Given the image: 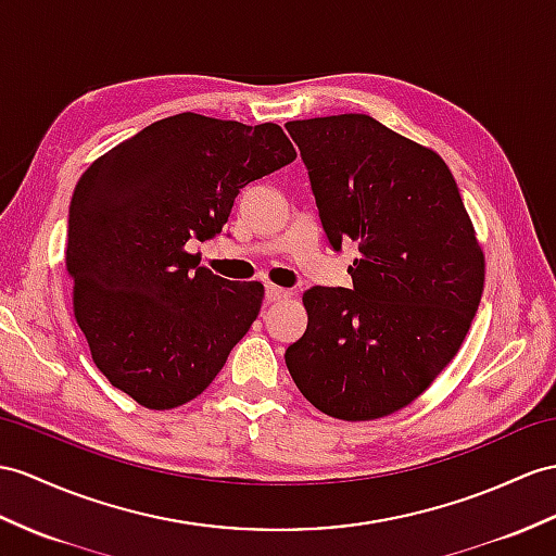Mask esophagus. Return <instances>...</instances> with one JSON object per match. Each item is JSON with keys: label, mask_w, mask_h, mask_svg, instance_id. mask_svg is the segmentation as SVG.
Segmentation results:
<instances>
[{"label": "esophagus", "mask_w": 556, "mask_h": 556, "mask_svg": "<svg viewBox=\"0 0 556 556\" xmlns=\"http://www.w3.org/2000/svg\"><path fill=\"white\" fill-rule=\"evenodd\" d=\"M290 296V290L280 288V286H268L266 288V300L268 302H280V300H288Z\"/></svg>", "instance_id": "obj_1"}]
</instances>
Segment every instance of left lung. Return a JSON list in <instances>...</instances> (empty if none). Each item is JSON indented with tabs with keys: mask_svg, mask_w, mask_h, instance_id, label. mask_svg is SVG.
Wrapping results in <instances>:
<instances>
[{
	"mask_svg": "<svg viewBox=\"0 0 556 556\" xmlns=\"http://www.w3.org/2000/svg\"><path fill=\"white\" fill-rule=\"evenodd\" d=\"M334 250L358 245L354 288H311L288 346L296 389L325 415L365 422L410 405L463 346L485 256L453 174L431 148L370 115L288 122Z\"/></svg>",
	"mask_w": 556,
	"mask_h": 556,
	"instance_id": "left-lung-1",
	"label": "left lung"
}]
</instances>
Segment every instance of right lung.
Returning <instances> with one entry per match:
<instances>
[{
    "instance_id": "1",
    "label": "right lung",
    "mask_w": 556,
    "mask_h": 556,
    "mask_svg": "<svg viewBox=\"0 0 556 556\" xmlns=\"http://www.w3.org/2000/svg\"><path fill=\"white\" fill-rule=\"evenodd\" d=\"M296 157L274 122L179 113L117 143L77 181L65 264L73 311L105 380L148 410L205 391L260 316V280L200 266L240 188Z\"/></svg>"
}]
</instances>
